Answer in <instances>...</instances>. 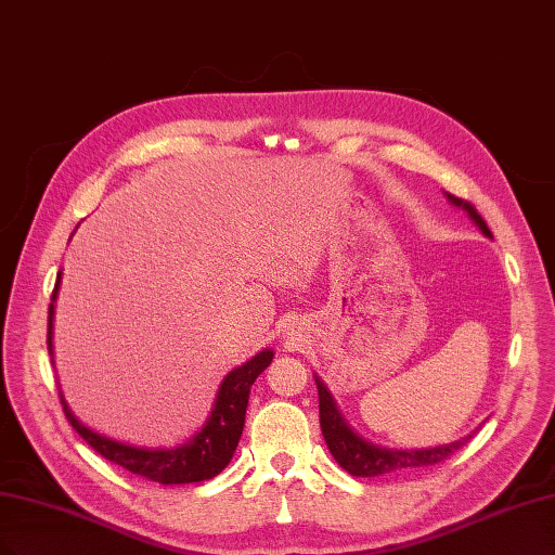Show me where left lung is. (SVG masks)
Listing matches in <instances>:
<instances>
[{"instance_id": "obj_1", "label": "left lung", "mask_w": 555, "mask_h": 555, "mask_svg": "<svg viewBox=\"0 0 555 555\" xmlns=\"http://www.w3.org/2000/svg\"><path fill=\"white\" fill-rule=\"evenodd\" d=\"M454 206H462L468 211V216L475 220V224L482 229V234L491 236L485 218L477 214V208L462 199L448 195ZM319 388V417H321V434L326 438L331 454L337 460V464L356 475V477H376V475H390V473H404L413 468H425L446 462L450 454H454L462 446H466L473 436L462 438V441L450 443V446H438L429 450H388L367 443L365 438H360L347 423H344L331 392L326 386L317 378Z\"/></svg>"}]
</instances>
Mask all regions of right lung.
<instances>
[{
    "label": "right lung",
    "instance_id": "add662e5",
    "mask_svg": "<svg viewBox=\"0 0 555 555\" xmlns=\"http://www.w3.org/2000/svg\"><path fill=\"white\" fill-rule=\"evenodd\" d=\"M56 286H60V280H56ZM56 286L52 292V300L56 296ZM52 310L54 305L50 302L48 308L50 356H52ZM271 360H273V351L266 349L257 353L253 360H247L238 370L229 372L227 378L222 380L218 399H216V409L211 417H208L206 427L195 438H190L185 446L175 450H144V448L112 441V438H105L85 427L66 406L62 392H60V399L73 429L112 464H119L121 468L160 485L204 482V480H211V477H216L229 462H232L234 450L243 434L250 388L255 384V378L271 365Z\"/></svg>",
    "mask_w": 555,
    "mask_h": 555
}]
</instances>
